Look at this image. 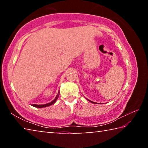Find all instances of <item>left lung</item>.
I'll list each match as a JSON object with an SVG mask.
<instances>
[{"mask_svg":"<svg viewBox=\"0 0 148 148\" xmlns=\"http://www.w3.org/2000/svg\"><path fill=\"white\" fill-rule=\"evenodd\" d=\"M87 100V101H89V102H91V103H93V104H97V102H92V101H90V100H89V99H86ZM99 104V103H98Z\"/></svg>","mask_w":148,"mask_h":148,"instance_id":"obj_1","label":"left lung"}]
</instances>
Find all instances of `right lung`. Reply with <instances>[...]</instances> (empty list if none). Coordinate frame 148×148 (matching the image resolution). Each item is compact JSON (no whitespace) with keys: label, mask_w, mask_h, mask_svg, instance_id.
I'll list each match as a JSON object with an SVG mask.
<instances>
[{"label":"right lung","mask_w":148,"mask_h":148,"mask_svg":"<svg viewBox=\"0 0 148 148\" xmlns=\"http://www.w3.org/2000/svg\"><path fill=\"white\" fill-rule=\"evenodd\" d=\"M59 91L58 92V93H57V95L56 96V98L53 100V101H52L51 102H49V103H47V104H40V105H38V104H32V106H34V107H36V108H45V107H47V106H51V105L53 104L55 102H56V101L57 100V99L59 98Z\"/></svg>","instance_id":"add662e5"}]
</instances>
